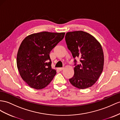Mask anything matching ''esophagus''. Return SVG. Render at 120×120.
Masks as SVG:
<instances>
[{
	"label": "esophagus",
	"instance_id": "34e87169",
	"mask_svg": "<svg viewBox=\"0 0 120 120\" xmlns=\"http://www.w3.org/2000/svg\"><path fill=\"white\" fill-rule=\"evenodd\" d=\"M63 69H64V68H58V70H59V71H62V70H63Z\"/></svg>",
	"mask_w": 120,
	"mask_h": 120
}]
</instances>
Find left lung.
I'll return each instance as SVG.
<instances>
[{"mask_svg": "<svg viewBox=\"0 0 120 120\" xmlns=\"http://www.w3.org/2000/svg\"><path fill=\"white\" fill-rule=\"evenodd\" d=\"M65 41L75 59V66L74 75L69 79L70 82L81 89L92 86L103 69L104 55L101 45L93 36L82 31L66 33ZM77 57L80 63L76 65L75 58Z\"/></svg>", "mask_w": 120, "mask_h": 120, "instance_id": "left-lung-1", "label": "left lung"}]
</instances>
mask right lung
I'll list each match as a JSON object with an SVG mask.
<instances>
[{"label": "right lung", "instance_id": "1", "mask_svg": "<svg viewBox=\"0 0 120 120\" xmlns=\"http://www.w3.org/2000/svg\"><path fill=\"white\" fill-rule=\"evenodd\" d=\"M65 33L47 31L30 34L21 42L17 64L21 78L31 88H45L56 74L52 68L50 53L65 35Z\"/></svg>", "mask_w": 120, "mask_h": 120}]
</instances>
